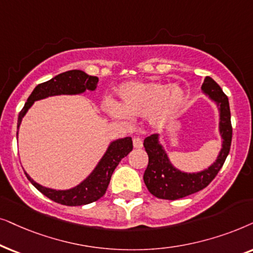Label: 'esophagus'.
<instances>
[{
    "label": "esophagus",
    "mask_w": 253,
    "mask_h": 253,
    "mask_svg": "<svg viewBox=\"0 0 253 253\" xmlns=\"http://www.w3.org/2000/svg\"><path fill=\"white\" fill-rule=\"evenodd\" d=\"M133 146L134 148H136V149H140V148H142V140L140 139V137H134L133 139Z\"/></svg>",
    "instance_id": "esophagus-1"
}]
</instances>
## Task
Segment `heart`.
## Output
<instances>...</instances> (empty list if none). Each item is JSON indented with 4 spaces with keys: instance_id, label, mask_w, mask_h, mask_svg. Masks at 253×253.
Listing matches in <instances>:
<instances>
[{
    "instance_id": "obj_1",
    "label": "heart",
    "mask_w": 253,
    "mask_h": 253,
    "mask_svg": "<svg viewBox=\"0 0 253 253\" xmlns=\"http://www.w3.org/2000/svg\"><path fill=\"white\" fill-rule=\"evenodd\" d=\"M120 102L106 100L105 110L111 116L149 117L154 128L162 129L176 117L187 100V92L178 84L160 82H127L118 87Z\"/></svg>"
}]
</instances>
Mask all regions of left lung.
Returning a JSON list of instances; mask_svg holds the SVG:
<instances>
[{
    "label": "left lung",
    "instance_id": "8db88e82",
    "mask_svg": "<svg viewBox=\"0 0 253 253\" xmlns=\"http://www.w3.org/2000/svg\"><path fill=\"white\" fill-rule=\"evenodd\" d=\"M201 90L211 102L216 104L220 116L218 133L222 139L221 149L218 151L216 160L207 169L197 172H186L177 169L171 163L169 155L161 143V137L158 134L146 137L143 147L149 161L144 171L143 180L148 191L160 199L177 200L208 186V184L216 177L230 150L232 128L228 97L211 77L205 79Z\"/></svg>",
    "mask_w": 253,
    "mask_h": 253
}]
</instances>
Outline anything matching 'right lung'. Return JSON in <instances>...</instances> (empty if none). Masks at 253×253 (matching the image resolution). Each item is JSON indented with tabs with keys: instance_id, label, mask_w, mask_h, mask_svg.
Returning <instances> with one entry per match:
<instances>
[{
	"instance_id": "obj_1",
	"label": "right lung",
	"mask_w": 253,
	"mask_h": 253,
	"mask_svg": "<svg viewBox=\"0 0 253 253\" xmlns=\"http://www.w3.org/2000/svg\"><path fill=\"white\" fill-rule=\"evenodd\" d=\"M97 83H98V77L87 75L83 70L74 69L59 74L47 82L38 84L30 95L23 110L19 112L17 129H19L23 118L37 100L45 99L47 97L52 96L81 95L86 90L95 91ZM17 136H18V132H17ZM132 137L127 136L124 139L111 141L106 151L97 163L95 169L91 171V173L79 185L68 188V190H54V188L45 187L33 180L26 172L25 174L33 186L47 198H49L50 200L66 205V206H82V205L97 201L105 194L114 169L119 164V162L132 151Z\"/></svg>"
}]
</instances>
